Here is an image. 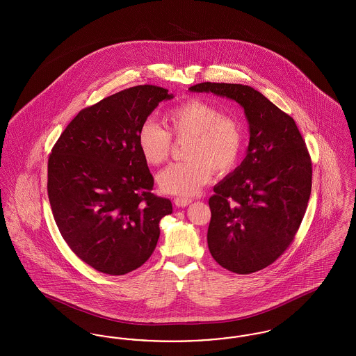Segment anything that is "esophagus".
<instances>
[{"mask_svg":"<svg viewBox=\"0 0 356 356\" xmlns=\"http://www.w3.org/2000/svg\"><path fill=\"white\" fill-rule=\"evenodd\" d=\"M191 203H192V200L188 199V197H176L175 199V204L177 207H186V205H189Z\"/></svg>","mask_w":356,"mask_h":356,"instance_id":"esophagus-1","label":"esophagus"}]
</instances>
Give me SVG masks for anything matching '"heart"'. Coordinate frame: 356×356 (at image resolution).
I'll return each mask as SVG.
<instances>
[{
    "label": "heart",
    "instance_id": "heart-1",
    "mask_svg": "<svg viewBox=\"0 0 356 356\" xmlns=\"http://www.w3.org/2000/svg\"><path fill=\"white\" fill-rule=\"evenodd\" d=\"M164 124L167 130L153 120H145L136 136L140 154L149 165L167 160L170 136L189 140L183 152L186 161L173 163L157 175L161 192L193 196L211 181L213 170L225 175L236 167L244 148V128L235 116L221 115L208 102L188 100L170 109Z\"/></svg>",
    "mask_w": 356,
    "mask_h": 356
}]
</instances>
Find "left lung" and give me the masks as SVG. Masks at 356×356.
Wrapping results in <instances>:
<instances>
[{
    "mask_svg": "<svg viewBox=\"0 0 356 356\" xmlns=\"http://www.w3.org/2000/svg\"><path fill=\"white\" fill-rule=\"evenodd\" d=\"M191 92L236 102L250 125L247 154L213 186L208 248L228 271L252 273L272 264L296 235L312 186V164L291 116L252 86L202 83Z\"/></svg>",
    "mask_w": 356,
    "mask_h": 356,
    "instance_id": "8db88e82",
    "label": "left lung"
}]
</instances>
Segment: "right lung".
<instances>
[{
	"label": "right lung",
	"instance_id": "1",
	"mask_svg": "<svg viewBox=\"0 0 356 356\" xmlns=\"http://www.w3.org/2000/svg\"><path fill=\"white\" fill-rule=\"evenodd\" d=\"M168 89L137 85L79 112L48 160V196L61 236L92 268L125 275L141 267L172 213L154 196L153 177L137 148L143 121Z\"/></svg>",
	"mask_w": 356,
	"mask_h": 356
}]
</instances>
